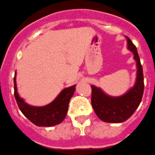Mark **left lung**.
<instances>
[{
  "instance_id": "obj_1",
  "label": "left lung",
  "mask_w": 155,
  "mask_h": 155,
  "mask_svg": "<svg viewBox=\"0 0 155 155\" xmlns=\"http://www.w3.org/2000/svg\"><path fill=\"white\" fill-rule=\"evenodd\" d=\"M125 37L127 49L133 54L136 63L137 70L134 85L120 96H110L99 87L91 85L93 109L97 117L106 123L119 124L127 120L139 106L143 95V72L137 48L127 36Z\"/></svg>"
}]
</instances>
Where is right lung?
I'll list each match as a JSON object with an SVG mask.
<instances>
[{"label": "right lung", "instance_id": "right-lung-1", "mask_svg": "<svg viewBox=\"0 0 155 155\" xmlns=\"http://www.w3.org/2000/svg\"><path fill=\"white\" fill-rule=\"evenodd\" d=\"M16 79V72L14 76L15 98L23 115L32 124L38 127H53L61 124L65 119L70 101L76 91V85L64 88L48 104L36 107L27 104L19 95Z\"/></svg>", "mask_w": 155, "mask_h": 155}]
</instances>
